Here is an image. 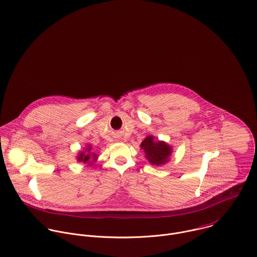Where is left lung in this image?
<instances>
[{
    "label": "left lung",
    "mask_w": 257,
    "mask_h": 257,
    "mask_svg": "<svg viewBox=\"0 0 257 257\" xmlns=\"http://www.w3.org/2000/svg\"><path fill=\"white\" fill-rule=\"evenodd\" d=\"M141 148L145 151V157L152 165H162L169 160L172 147L164 141H155L153 136H147L141 143Z\"/></svg>",
    "instance_id": "left-lung-1"
}]
</instances>
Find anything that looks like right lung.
Wrapping results in <instances>:
<instances>
[{
	"mask_svg": "<svg viewBox=\"0 0 257 257\" xmlns=\"http://www.w3.org/2000/svg\"><path fill=\"white\" fill-rule=\"evenodd\" d=\"M96 158H97V155L92 152L91 145L86 146V150L80 152L77 156V160L79 162H83V163H87V162L90 163L92 161H95Z\"/></svg>",
	"mask_w": 257,
	"mask_h": 257,
	"instance_id": "add662e5",
	"label": "right lung"
}]
</instances>
